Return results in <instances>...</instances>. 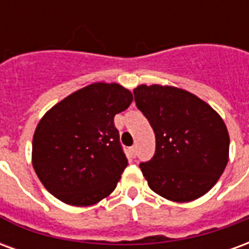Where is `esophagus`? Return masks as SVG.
Here are the masks:
<instances>
[{
	"label": "esophagus",
	"mask_w": 249,
	"mask_h": 249,
	"mask_svg": "<svg viewBox=\"0 0 249 249\" xmlns=\"http://www.w3.org/2000/svg\"><path fill=\"white\" fill-rule=\"evenodd\" d=\"M128 155H129V157H136V146H130L129 149H128Z\"/></svg>",
	"instance_id": "esophagus-1"
}]
</instances>
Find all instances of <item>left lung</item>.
I'll return each instance as SVG.
<instances>
[{
	"label": "left lung",
	"instance_id": "8db88e82",
	"mask_svg": "<svg viewBox=\"0 0 249 249\" xmlns=\"http://www.w3.org/2000/svg\"><path fill=\"white\" fill-rule=\"evenodd\" d=\"M133 93L156 137L155 156L140 164L149 188L175 203L201 197L217 183L230 157L223 119L180 88L142 84Z\"/></svg>",
	"mask_w": 249,
	"mask_h": 249
}]
</instances>
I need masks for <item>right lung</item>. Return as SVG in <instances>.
<instances>
[{"label": "right lung", "mask_w": 249, "mask_h": 249, "mask_svg": "<svg viewBox=\"0 0 249 249\" xmlns=\"http://www.w3.org/2000/svg\"><path fill=\"white\" fill-rule=\"evenodd\" d=\"M133 96L116 82H94L51 108L33 136L32 164L62 203L88 207L113 192L128 165L114 116Z\"/></svg>", "instance_id": "right-lung-1"}]
</instances>
